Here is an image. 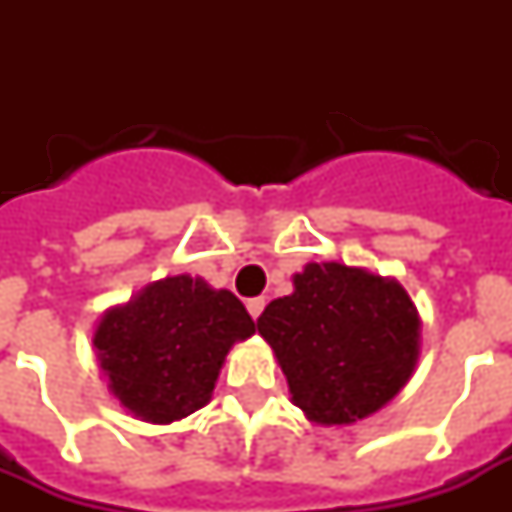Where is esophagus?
I'll use <instances>...</instances> for the list:
<instances>
[{
  "instance_id": "esophagus-1",
  "label": "esophagus",
  "mask_w": 512,
  "mask_h": 512,
  "mask_svg": "<svg viewBox=\"0 0 512 512\" xmlns=\"http://www.w3.org/2000/svg\"><path fill=\"white\" fill-rule=\"evenodd\" d=\"M263 308H265V297H252V300L247 303V311L252 319H257V316L263 313Z\"/></svg>"
}]
</instances>
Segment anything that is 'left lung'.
I'll use <instances>...</instances> for the list:
<instances>
[{
	"label": "left lung",
	"instance_id": "obj_1",
	"mask_svg": "<svg viewBox=\"0 0 512 512\" xmlns=\"http://www.w3.org/2000/svg\"><path fill=\"white\" fill-rule=\"evenodd\" d=\"M257 332L273 348L292 404L316 425H350L388 404L420 356V316L396 279L308 263Z\"/></svg>",
	"mask_w": 512,
	"mask_h": 512
}]
</instances>
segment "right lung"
Returning <instances> with one entry per match:
<instances>
[{
	"mask_svg": "<svg viewBox=\"0 0 512 512\" xmlns=\"http://www.w3.org/2000/svg\"><path fill=\"white\" fill-rule=\"evenodd\" d=\"M252 335L255 321L239 297L183 273L111 308L92 345L124 409L167 425L209 404L231 345Z\"/></svg>",
	"mask_w": 512,
	"mask_h": 512,
	"instance_id": "add662e5",
	"label": "right lung"
}]
</instances>
